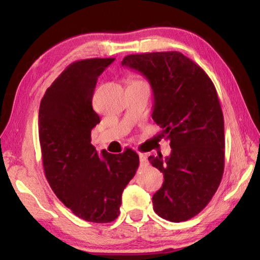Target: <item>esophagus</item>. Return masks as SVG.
Segmentation results:
<instances>
[{"instance_id":"34e87169","label":"esophagus","mask_w":260,"mask_h":260,"mask_svg":"<svg viewBox=\"0 0 260 260\" xmlns=\"http://www.w3.org/2000/svg\"><path fill=\"white\" fill-rule=\"evenodd\" d=\"M139 157H140V162L143 165H147L148 164V157L146 153H139Z\"/></svg>"}]
</instances>
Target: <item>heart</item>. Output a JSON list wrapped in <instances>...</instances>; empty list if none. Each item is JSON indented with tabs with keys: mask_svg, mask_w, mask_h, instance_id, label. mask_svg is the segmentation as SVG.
Segmentation results:
<instances>
[{
	"mask_svg": "<svg viewBox=\"0 0 260 260\" xmlns=\"http://www.w3.org/2000/svg\"><path fill=\"white\" fill-rule=\"evenodd\" d=\"M133 82H136V81H133Z\"/></svg>",
	"mask_w": 260,
	"mask_h": 260,
	"instance_id": "obj_1",
	"label": "heart"
}]
</instances>
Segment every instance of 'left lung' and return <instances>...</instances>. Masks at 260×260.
Instances as JSON below:
<instances>
[{"mask_svg": "<svg viewBox=\"0 0 260 260\" xmlns=\"http://www.w3.org/2000/svg\"><path fill=\"white\" fill-rule=\"evenodd\" d=\"M121 64L150 83L152 119L172 148L166 158L149 157L164 175L153 210L169 221H186L208 205L222 178L225 133L217 90L204 70L178 51L128 55Z\"/></svg>", "mask_w": 260, "mask_h": 260, "instance_id": "8db88e82", "label": "left lung"}]
</instances>
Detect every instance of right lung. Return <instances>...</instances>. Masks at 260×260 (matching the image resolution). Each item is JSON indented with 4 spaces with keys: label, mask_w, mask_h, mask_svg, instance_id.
<instances>
[{
    "label": "right lung",
    "mask_w": 260,
    "mask_h": 260,
    "mask_svg": "<svg viewBox=\"0 0 260 260\" xmlns=\"http://www.w3.org/2000/svg\"><path fill=\"white\" fill-rule=\"evenodd\" d=\"M114 58L70 64L46 90L39 110L43 170L56 196L77 217L111 222L119 215L121 193L136 173L139 156L132 149L99 153L90 143L101 121L91 100L98 79Z\"/></svg>",
    "instance_id": "right-lung-1"
}]
</instances>
